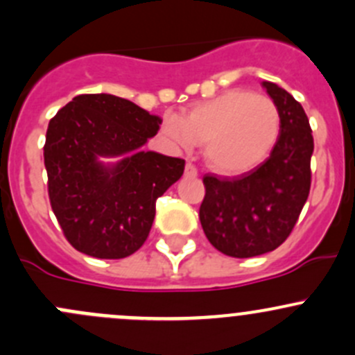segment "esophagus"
Returning a JSON list of instances; mask_svg holds the SVG:
<instances>
[{
    "label": "esophagus",
    "instance_id": "34e87169",
    "mask_svg": "<svg viewBox=\"0 0 355 355\" xmlns=\"http://www.w3.org/2000/svg\"><path fill=\"white\" fill-rule=\"evenodd\" d=\"M185 177H187V178H196V177H198V170H196L194 164H191V163L185 164Z\"/></svg>",
    "mask_w": 355,
    "mask_h": 355
}]
</instances>
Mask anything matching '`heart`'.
Returning <instances> with one entry per match:
<instances>
[{
	"mask_svg": "<svg viewBox=\"0 0 355 355\" xmlns=\"http://www.w3.org/2000/svg\"><path fill=\"white\" fill-rule=\"evenodd\" d=\"M278 106L266 96L230 89L192 106L187 116L168 111L161 134L173 148L192 151L206 142L204 156L211 170L242 175L256 168L280 135Z\"/></svg>",
	"mask_w": 355,
	"mask_h": 355,
	"instance_id": "heart-1",
	"label": "heart"
}]
</instances>
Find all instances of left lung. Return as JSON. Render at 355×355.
Masks as SVG:
<instances>
[{
    "label": "left lung",
    "instance_id": "obj_1",
    "mask_svg": "<svg viewBox=\"0 0 355 355\" xmlns=\"http://www.w3.org/2000/svg\"><path fill=\"white\" fill-rule=\"evenodd\" d=\"M263 87L280 110L278 141L266 161L234 178H202L206 196L199 220L207 241L232 257L271 252L285 242L306 204L314 151L300 103L273 82Z\"/></svg>",
    "mask_w": 355,
    "mask_h": 355
}]
</instances>
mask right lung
Segmentation results:
<instances>
[{
    "mask_svg": "<svg viewBox=\"0 0 355 355\" xmlns=\"http://www.w3.org/2000/svg\"><path fill=\"white\" fill-rule=\"evenodd\" d=\"M161 118L113 94H82L51 118L44 166L53 213L67 241L99 259L141 249L156 199L182 177L180 157L142 151ZM114 157V162L105 159Z\"/></svg>",
    "mask_w": 355,
    "mask_h": 355,
    "instance_id": "1",
    "label": "right lung"
}]
</instances>
